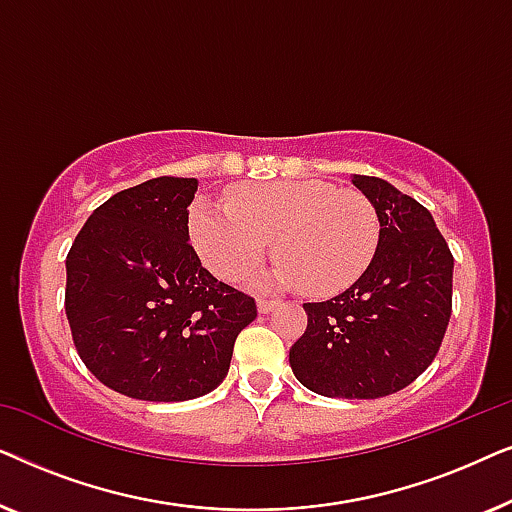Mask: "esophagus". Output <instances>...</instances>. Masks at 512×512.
<instances>
[{
	"mask_svg": "<svg viewBox=\"0 0 512 512\" xmlns=\"http://www.w3.org/2000/svg\"><path fill=\"white\" fill-rule=\"evenodd\" d=\"M279 303L277 300H268V298H258V312L261 314H270L272 310H275Z\"/></svg>",
	"mask_w": 512,
	"mask_h": 512,
	"instance_id": "34e87169",
	"label": "esophagus"
}]
</instances>
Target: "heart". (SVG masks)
<instances>
[{"label": "heart", "mask_w": 512, "mask_h": 512, "mask_svg": "<svg viewBox=\"0 0 512 512\" xmlns=\"http://www.w3.org/2000/svg\"><path fill=\"white\" fill-rule=\"evenodd\" d=\"M188 237L200 261L226 282L256 268L275 240L279 258L263 282L333 296L373 263L380 216L366 195L328 181H270L233 188L226 205L193 200Z\"/></svg>", "instance_id": "heart-1"}]
</instances>
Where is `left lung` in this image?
Masks as SVG:
<instances>
[{"mask_svg":"<svg viewBox=\"0 0 512 512\" xmlns=\"http://www.w3.org/2000/svg\"><path fill=\"white\" fill-rule=\"evenodd\" d=\"M380 216L370 268L324 303L289 352L298 382L328 398H382L436 359L452 314L454 258L431 212L389 181L352 174Z\"/></svg>","mask_w":512,"mask_h":512,"instance_id":"left-lung-1","label":"left lung"}]
</instances>
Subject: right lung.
I'll return each instance as SVG.
<instances>
[{"instance_id": "right-lung-1", "label": "right lung", "mask_w": 512, "mask_h": 512, "mask_svg": "<svg viewBox=\"0 0 512 512\" xmlns=\"http://www.w3.org/2000/svg\"><path fill=\"white\" fill-rule=\"evenodd\" d=\"M195 179L158 177L97 207L67 254L65 312L81 361L118 394L205 396L228 375L254 298L202 268L188 237Z\"/></svg>"}]
</instances>
